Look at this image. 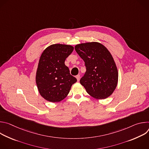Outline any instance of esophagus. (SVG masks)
Instances as JSON below:
<instances>
[{
    "label": "esophagus",
    "instance_id": "34e87169",
    "mask_svg": "<svg viewBox=\"0 0 149 149\" xmlns=\"http://www.w3.org/2000/svg\"><path fill=\"white\" fill-rule=\"evenodd\" d=\"M76 78H77V81H79V79H80V75H77V76H76Z\"/></svg>",
    "mask_w": 149,
    "mask_h": 149
}]
</instances>
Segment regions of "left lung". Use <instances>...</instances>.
<instances>
[{"label":"left lung","instance_id":"1","mask_svg":"<svg viewBox=\"0 0 149 149\" xmlns=\"http://www.w3.org/2000/svg\"><path fill=\"white\" fill-rule=\"evenodd\" d=\"M75 49L87 69L80 79L81 84L94 98L104 100L110 97L117 87L118 79V70L110 51L97 42L76 45Z\"/></svg>","mask_w":149,"mask_h":149}]
</instances>
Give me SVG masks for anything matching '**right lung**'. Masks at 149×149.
Instances as JSON below:
<instances>
[{
    "label": "right lung",
    "instance_id": "right-lung-1",
    "mask_svg": "<svg viewBox=\"0 0 149 149\" xmlns=\"http://www.w3.org/2000/svg\"><path fill=\"white\" fill-rule=\"evenodd\" d=\"M74 47L55 44L48 47L42 53L36 72V84L40 95L45 100L57 102L64 99L77 79L65 65L66 58Z\"/></svg>",
    "mask_w": 149,
    "mask_h": 149
}]
</instances>
